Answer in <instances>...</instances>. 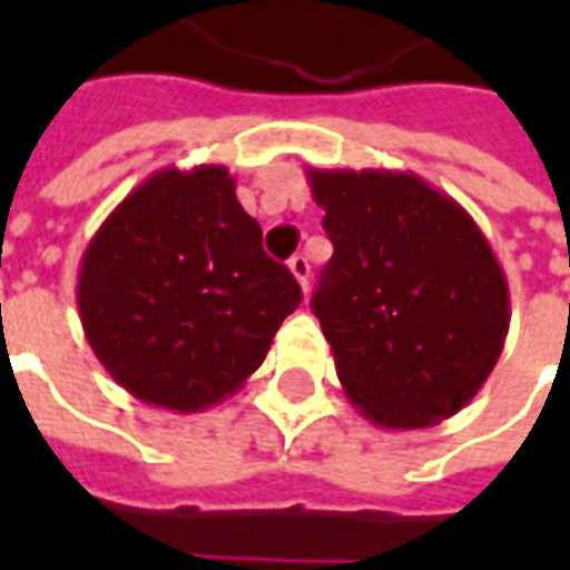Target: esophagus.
<instances>
[{"label":"esophagus","mask_w":570,"mask_h":570,"mask_svg":"<svg viewBox=\"0 0 570 570\" xmlns=\"http://www.w3.org/2000/svg\"><path fill=\"white\" fill-rule=\"evenodd\" d=\"M289 272H293V277H296L298 286H302V293H308L311 265H308V259L302 256V253H298V256H293V259H289Z\"/></svg>","instance_id":"34e87169"}]
</instances>
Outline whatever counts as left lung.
<instances>
[{
    "label": "left lung",
    "mask_w": 570,
    "mask_h": 570,
    "mask_svg": "<svg viewBox=\"0 0 570 570\" xmlns=\"http://www.w3.org/2000/svg\"><path fill=\"white\" fill-rule=\"evenodd\" d=\"M333 259L311 308L351 406L384 430L452 419L510 330V289L473 216L412 170H317Z\"/></svg>",
    "instance_id": "left-lung-1"
}]
</instances>
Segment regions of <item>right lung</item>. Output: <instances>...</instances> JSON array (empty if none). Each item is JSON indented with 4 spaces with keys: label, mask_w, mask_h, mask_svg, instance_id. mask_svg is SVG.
Returning a JSON list of instances; mask_svg holds the SVG:
<instances>
[{
    "label": "right lung",
    "mask_w": 570,
    "mask_h": 570,
    "mask_svg": "<svg viewBox=\"0 0 570 570\" xmlns=\"http://www.w3.org/2000/svg\"><path fill=\"white\" fill-rule=\"evenodd\" d=\"M76 302L116 384L188 415L259 370L302 289L265 256L228 167L200 164L155 170L106 216L81 253Z\"/></svg>",
    "instance_id": "add662e5"
}]
</instances>
